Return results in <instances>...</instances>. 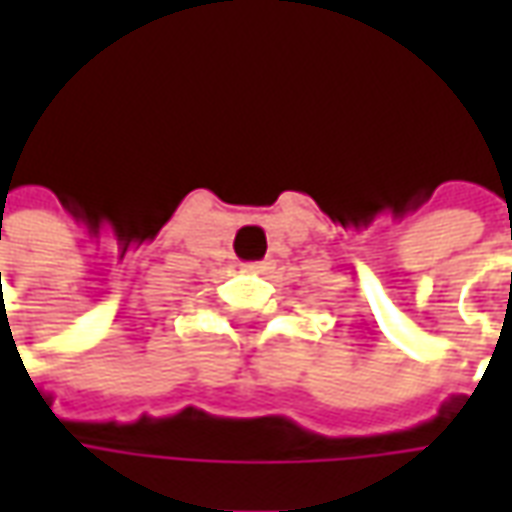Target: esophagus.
<instances>
[{
    "label": "esophagus",
    "instance_id": "34e87169",
    "mask_svg": "<svg viewBox=\"0 0 512 512\" xmlns=\"http://www.w3.org/2000/svg\"><path fill=\"white\" fill-rule=\"evenodd\" d=\"M246 271H266L268 263H244Z\"/></svg>",
    "mask_w": 512,
    "mask_h": 512
}]
</instances>
